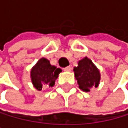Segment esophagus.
I'll use <instances>...</instances> for the list:
<instances>
[{"instance_id":"34e87169","label":"esophagus","mask_w":128,"mask_h":128,"mask_svg":"<svg viewBox=\"0 0 128 128\" xmlns=\"http://www.w3.org/2000/svg\"><path fill=\"white\" fill-rule=\"evenodd\" d=\"M63 70L65 71H71L72 68H71V66H66V67H65Z\"/></svg>"}]
</instances>
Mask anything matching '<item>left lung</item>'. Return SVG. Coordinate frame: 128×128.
Here are the masks:
<instances>
[{"label":"left lung","instance_id":"8db88e82","mask_svg":"<svg viewBox=\"0 0 128 128\" xmlns=\"http://www.w3.org/2000/svg\"><path fill=\"white\" fill-rule=\"evenodd\" d=\"M74 76L79 88L89 92L91 87H98L100 82V72L90 59L85 57L80 60L78 66L74 68Z\"/></svg>","mask_w":128,"mask_h":128}]
</instances>
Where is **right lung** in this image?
I'll use <instances>...</instances> for the list:
<instances>
[{"label":"right lung","instance_id":"1","mask_svg":"<svg viewBox=\"0 0 128 128\" xmlns=\"http://www.w3.org/2000/svg\"><path fill=\"white\" fill-rule=\"evenodd\" d=\"M60 72H62L60 68L52 66L48 59L42 58L31 69L32 83L38 90H42V86H44L52 87L55 84V80Z\"/></svg>","mask_w":128,"mask_h":128}]
</instances>
